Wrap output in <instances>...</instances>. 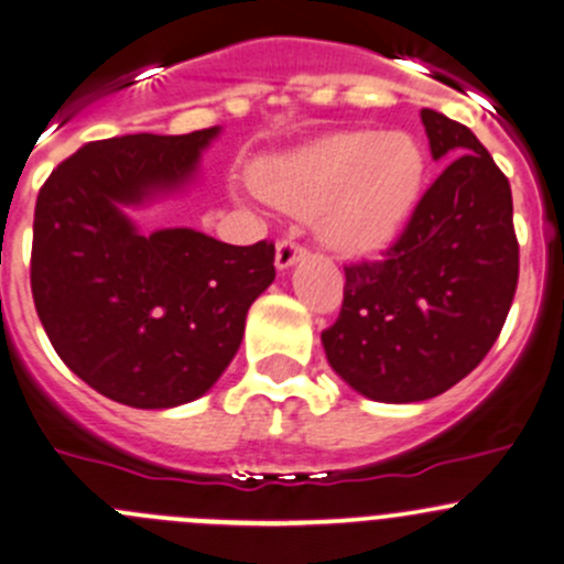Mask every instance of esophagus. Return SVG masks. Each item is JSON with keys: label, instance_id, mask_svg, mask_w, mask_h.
Returning a JSON list of instances; mask_svg holds the SVG:
<instances>
[{"label": "esophagus", "instance_id": "1", "mask_svg": "<svg viewBox=\"0 0 564 564\" xmlns=\"http://www.w3.org/2000/svg\"><path fill=\"white\" fill-rule=\"evenodd\" d=\"M304 243H299L295 239H282L276 243V269H290V265L299 258H304Z\"/></svg>", "mask_w": 564, "mask_h": 564}]
</instances>
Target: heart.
Here are the masks:
<instances>
[{
  "label": "heart",
  "instance_id": "b5f03b06",
  "mask_svg": "<svg viewBox=\"0 0 564 564\" xmlns=\"http://www.w3.org/2000/svg\"><path fill=\"white\" fill-rule=\"evenodd\" d=\"M421 147L408 132H339L252 171L274 206L315 214L317 234L341 252H371L402 230L421 197Z\"/></svg>",
  "mask_w": 564,
  "mask_h": 564
}]
</instances>
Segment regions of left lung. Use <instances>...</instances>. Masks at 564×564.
I'll return each instance as SVG.
<instances>
[{"label": "left lung", "mask_w": 564, "mask_h": 564, "mask_svg": "<svg viewBox=\"0 0 564 564\" xmlns=\"http://www.w3.org/2000/svg\"><path fill=\"white\" fill-rule=\"evenodd\" d=\"M421 121L448 167L380 258L345 265L339 317L323 330L336 375L375 402H423L464 380L519 284L508 176L469 127L429 108Z\"/></svg>", "instance_id": "obj_1"}]
</instances>
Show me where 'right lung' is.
Here are the masks:
<instances>
[{"label": "right lung", "instance_id": "obj_1", "mask_svg": "<svg viewBox=\"0 0 564 564\" xmlns=\"http://www.w3.org/2000/svg\"><path fill=\"white\" fill-rule=\"evenodd\" d=\"M217 127L80 147L40 187L32 299L51 345L86 386L127 408L193 402L241 345L274 282V241L234 247L189 228L138 234L121 206L182 187Z\"/></svg>", "mask_w": 564, "mask_h": 564}]
</instances>
